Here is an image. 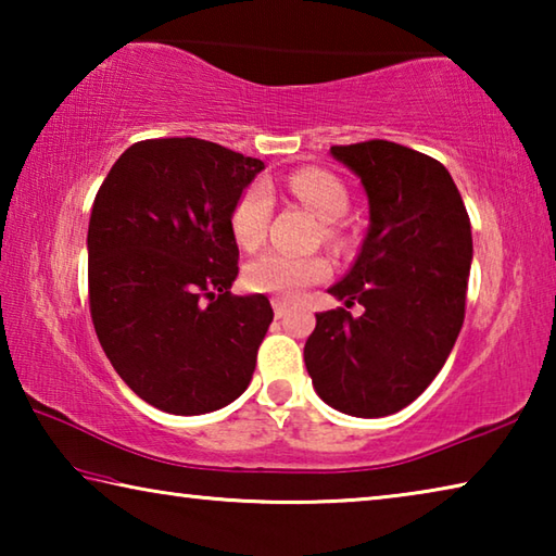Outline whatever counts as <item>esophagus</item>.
Returning a JSON list of instances; mask_svg holds the SVG:
<instances>
[{"instance_id": "obj_1", "label": "esophagus", "mask_w": 556, "mask_h": 556, "mask_svg": "<svg viewBox=\"0 0 556 556\" xmlns=\"http://www.w3.org/2000/svg\"><path fill=\"white\" fill-rule=\"evenodd\" d=\"M271 308H275V316L281 318V316H287L289 304H287V301H281V299H271Z\"/></svg>"}]
</instances>
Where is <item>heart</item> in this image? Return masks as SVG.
Masks as SVG:
<instances>
[{"mask_svg":"<svg viewBox=\"0 0 556 556\" xmlns=\"http://www.w3.org/2000/svg\"><path fill=\"white\" fill-rule=\"evenodd\" d=\"M287 188L304 201L318 218L333 223L348 211V191L333 174L324 168H299L287 178ZM271 215V191L265 181L250 184L232 205L230 228L235 240L242 248L255 250L265 240ZM333 235V228H328ZM328 260L318 255H289L281 250H267L244 267V285L260 294H271L277 299H296L308 287L318 285L328 277Z\"/></svg>","mask_w":556,"mask_h":556,"instance_id":"obj_1","label":"heart"}]
</instances>
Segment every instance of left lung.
<instances>
[{
  "label": "left lung",
  "instance_id": "obj_1",
  "mask_svg": "<svg viewBox=\"0 0 556 556\" xmlns=\"http://www.w3.org/2000/svg\"><path fill=\"white\" fill-rule=\"evenodd\" d=\"M331 154L361 178L370 228L351 271L328 289L345 308L316 314L304 361L333 409L388 417L429 388L464 326L470 220L437 159L384 139ZM353 303L361 317L346 312Z\"/></svg>",
  "mask_w": 556,
  "mask_h": 556
}]
</instances>
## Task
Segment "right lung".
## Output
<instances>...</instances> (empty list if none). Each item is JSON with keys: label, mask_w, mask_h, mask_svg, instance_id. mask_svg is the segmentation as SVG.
Wrapping results in <instances>:
<instances>
[{"label": "right lung", "mask_w": 556, "mask_h": 556, "mask_svg": "<svg viewBox=\"0 0 556 556\" xmlns=\"http://www.w3.org/2000/svg\"><path fill=\"white\" fill-rule=\"evenodd\" d=\"M262 168L205 139H144L96 195L92 326L112 368L156 409L215 412L252 380L275 312L265 294H230L240 257L230 215Z\"/></svg>", "instance_id": "obj_1"}]
</instances>
